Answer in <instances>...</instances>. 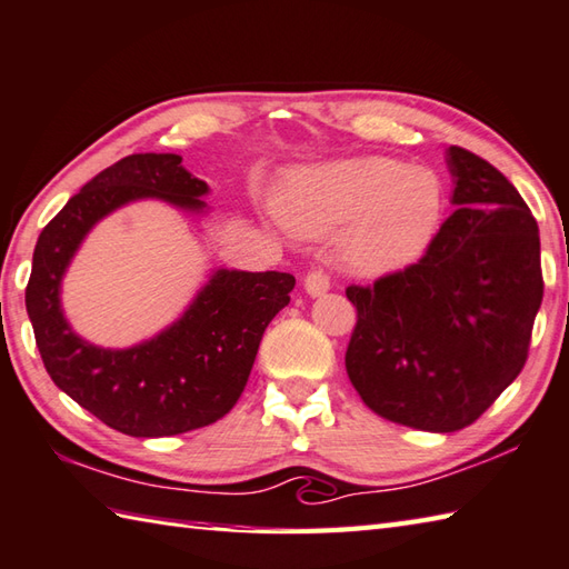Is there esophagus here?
I'll list each match as a JSON object with an SVG mask.
<instances>
[{
  "mask_svg": "<svg viewBox=\"0 0 569 569\" xmlns=\"http://www.w3.org/2000/svg\"><path fill=\"white\" fill-rule=\"evenodd\" d=\"M303 288L308 296H323L330 288V273L323 266H313L303 278Z\"/></svg>",
  "mask_w": 569,
  "mask_h": 569,
  "instance_id": "esophagus-1",
  "label": "esophagus"
}]
</instances>
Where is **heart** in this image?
Masks as SVG:
<instances>
[{"mask_svg": "<svg viewBox=\"0 0 569 569\" xmlns=\"http://www.w3.org/2000/svg\"><path fill=\"white\" fill-rule=\"evenodd\" d=\"M440 211L436 173L386 157L308 171L281 199L283 221L296 233H328L348 222L338 251L358 273H388L418 258L438 229Z\"/></svg>", "mask_w": 569, "mask_h": 569, "instance_id": "b5f03b06", "label": "heart"}]
</instances>
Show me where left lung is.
<instances>
[{
  "label": "left lung",
  "instance_id": "1",
  "mask_svg": "<svg viewBox=\"0 0 569 569\" xmlns=\"http://www.w3.org/2000/svg\"><path fill=\"white\" fill-rule=\"evenodd\" d=\"M448 161L458 209L418 263L346 288L350 383L380 418L430 432L472 426L520 376L545 291L537 221L518 189L462 147Z\"/></svg>",
  "mask_w": 569,
  "mask_h": 569
}]
</instances>
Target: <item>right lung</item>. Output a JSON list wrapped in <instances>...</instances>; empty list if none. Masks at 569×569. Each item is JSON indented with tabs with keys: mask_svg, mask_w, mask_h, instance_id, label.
Returning a JSON list of instances; mask_svg holds the SVG:
<instances>
[{
	"mask_svg": "<svg viewBox=\"0 0 569 569\" xmlns=\"http://www.w3.org/2000/svg\"><path fill=\"white\" fill-rule=\"evenodd\" d=\"M206 191L177 153H131L71 196L39 233L24 298L47 373L123 436H179L221 420L241 398L266 326L291 301V273L219 271L179 323L149 343L104 350L71 333L59 281L91 226L141 196L201 209Z\"/></svg>",
	"mask_w": 569,
	"mask_h": 569,
	"instance_id": "obj_1",
	"label": "right lung"
}]
</instances>
